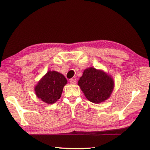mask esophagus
Masks as SVG:
<instances>
[{
    "mask_svg": "<svg viewBox=\"0 0 150 150\" xmlns=\"http://www.w3.org/2000/svg\"><path fill=\"white\" fill-rule=\"evenodd\" d=\"M70 83L75 85L77 83V80H76L75 79H70Z\"/></svg>",
    "mask_w": 150,
    "mask_h": 150,
    "instance_id": "1",
    "label": "esophagus"
}]
</instances>
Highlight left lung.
<instances>
[{"instance_id":"obj_1","label":"left lung","mask_w":150,"mask_h":150,"mask_svg":"<svg viewBox=\"0 0 150 150\" xmlns=\"http://www.w3.org/2000/svg\"><path fill=\"white\" fill-rule=\"evenodd\" d=\"M114 83L111 76L94 67L86 69L78 81V85L86 98L96 104L104 102L110 97Z\"/></svg>"}]
</instances>
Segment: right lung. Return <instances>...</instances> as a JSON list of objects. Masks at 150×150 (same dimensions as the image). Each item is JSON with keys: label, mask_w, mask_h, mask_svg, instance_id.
Returning <instances> with one entry per match:
<instances>
[{"label": "right lung", "mask_w": 150, "mask_h": 150, "mask_svg": "<svg viewBox=\"0 0 150 150\" xmlns=\"http://www.w3.org/2000/svg\"><path fill=\"white\" fill-rule=\"evenodd\" d=\"M67 83V79L62 73L49 71L35 85V93L43 102L51 105L59 99Z\"/></svg>", "instance_id": "obj_1"}]
</instances>
